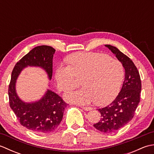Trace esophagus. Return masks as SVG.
<instances>
[{"label":"esophagus","mask_w":154,"mask_h":154,"mask_svg":"<svg viewBox=\"0 0 154 154\" xmlns=\"http://www.w3.org/2000/svg\"><path fill=\"white\" fill-rule=\"evenodd\" d=\"M82 109H83V110H87V111L91 110L93 109L92 108H91V107H89V106H82Z\"/></svg>","instance_id":"34e87169"}]
</instances>
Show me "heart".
Returning <instances> with one entry per match:
<instances>
[{"label":"heart","mask_w":154,"mask_h":154,"mask_svg":"<svg viewBox=\"0 0 154 154\" xmlns=\"http://www.w3.org/2000/svg\"><path fill=\"white\" fill-rule=\"evenodd\" d=\"M69 66H60L55 73L58 89L69 91L65 98L71 103L87 104L94 101L105 105L119 94L124 77V69L119 61L97 53L75 54L68 58Z\"/></svg>","instance_id":"heart-1"}]
</instances>
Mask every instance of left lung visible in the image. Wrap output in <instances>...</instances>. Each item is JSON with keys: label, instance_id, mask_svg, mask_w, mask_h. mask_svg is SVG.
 Returning <instances> with one entry per match:
<instances>
[{"label": "left lung", "instance_id": "obj_1", "mask_svg": "<svg viewBox=\"0 0 154 154\" xmlns=\"http://www.w3.org/2000/svg\"><path fill=\"white\" fill-rule=\"evenodd\" d=\"M115 54L125 69V79L120 92L112 103L105 107L98 109L101 119L94 127L103 133H112L124 127L134 116L140 100L142 83L139 71L133 61L119 49L105 45Z\"/></svg>", "mask_w": 154, "mask_h": 154}]
</instances>
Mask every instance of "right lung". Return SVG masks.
I'll return each mask as SVG.
<instances>
[{
    "instance_id": "add662e5",
    "label": "right lung",
    "mask_w": 154,
    "mask_h": 154,
    "mask_svg": "<svg viewBox=\"0 0 154 154\" xmlns=\"http://www.w3.org/2000/svg\"><path fill=\"white\" fill-rule=\"evenodd\" d=\"M55 50L48 45L34 48L20 60L13 69L8 87L9 104L21 125L35 133L54 132L60 125L67 104L62 98L48 90L39 101L23 102L16 93L15 85L20 73L27 66H39L45 70L51 79L53 72V57Z\"/></svg>"
}]
</instances>
